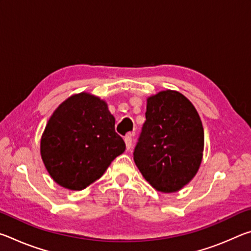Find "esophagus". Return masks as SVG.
<instances>
[{"mask_svg": "<svg viewBox=\"0 0 251 251\" xmlns=\"http://www.w3.org/2000/svg\"><path fill=\"white\" fill-rule=\"evenodd\" d=\"M133 136H134V133H127V135L125 136L124 141H125L127 150H130L131 145H133Z\"/></svg>", "mask_w": 251, "mask_h": 251, "instance_id": "1", "label": "esophagus"}]
</instances>
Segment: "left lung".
Wrapping results in <instances>:
<instances>
[{
    "mask_svg": "<svg viewBox=\"0 0 251 251\" xmlns=\"http://www.w3.org/2000/svg\"><path fill=\"white\" fill-rule=\"evenodd\" d=\"M203 142L202 123L192 101L177 91H161L147 97L134 161L156 190L175 193L196 176Z\"/></svg>",
    "mask_w": 251,
    "mask_h": 251,
    "instance_id": "left-lung-1",
    "label": "left lung"
}]
</instances>
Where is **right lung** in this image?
<instances>
[{
	"label": "right lung",
	"instance_id": "add662e5",
	"mask_svg": "<svg viewBox=\"0 0 251 251\" xmlns=\"http://www.w3.org/2000/svg\"><path fill=\"white\" fill-rule=\"evenodd\" d=\"M125 148L107 103L82 92L54 110L42 134L40 151L56 184L83 190L100 179Z\"/></svg>",
	"mask_w": 251,
	"mask_h": 251
}]
</instances>
